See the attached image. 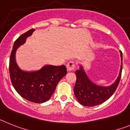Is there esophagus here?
I'll return each mask as SVG.
<instances>
[{"instance_id":"obj_1","label":"esophagus","mask_w":130,"mask_h":130,"mask_svg":"<svg viewBox=\"0 0 130 130\" xmlns=\"http://www.w3.org/2000/svg\"><path fill=\"white\" fill-rule=\"evenodd\" d=\"M66 67L69 71H73V70L74 69V68H75V63H74V61H70L67 64Z\"/></svg>"}]
</instances>
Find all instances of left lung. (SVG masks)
<instances>
[{"label":"left lung","mask_w":130,"mask_h":130,"mask_svg":"<svg viewBox=\"0 0 130 130\" xmlns=\"http://www.w3.org/2000/svg\"><path fill=\"white\" fill-rule=\"evenodd\" d=\"M122 59V53L120 52ZM122 63L117 80L110 86H99L93 84L84 71L82 67L75 72L76 76V84L74 87V93L81 105L86 107H93L101 104L111 97L117 90L121 78Z\"/></svg>","instance_id":"1"}]
</instances>
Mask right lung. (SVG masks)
<instances>
[{
	"label": "right lung",
	"instance_id": "right-lung-1",
	"mask_svg": "<svg viewBox=\"0 0 130 130\" xmlns=\"http://www.w3.org/2000/svg\"><path fill=\"white\" fill-rule=\"evenodd\" d=\"M34 31L30 29L15 41L10 57L9 72L12 85L22 98L42 103L51 98L58 82L67 74V69L65 65H46L38 71L25 72L18 67L15 59V51Z\"/></svg>",
	"mask_w": 130,
	"mask_h": 130
}]
</instances>
